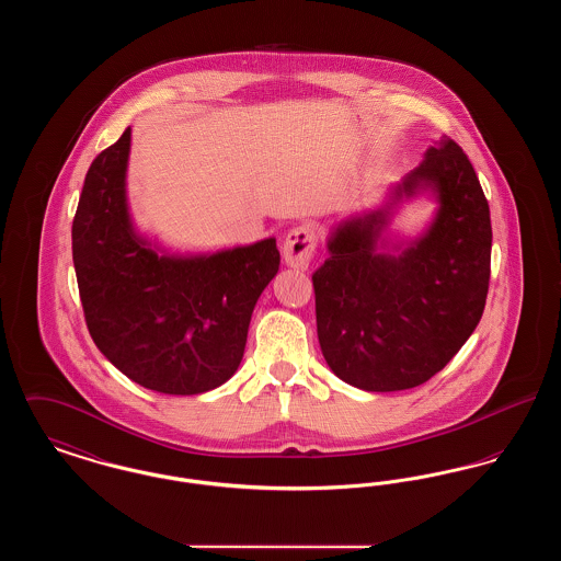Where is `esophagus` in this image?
I'll return each instance as SVG.
<instances>
[{
	"label": "esophagus",
	"instance_id": "1",
	"mask_svg": "<svg viewBox=\"0 0 561 561\" xmlns=\"http://www.w3.org/2000/svg\"><path fill=\"white\" fill-rule=\"evenodd\" d=\"M318 248V233L311 225H298L284 240V261L294 268H307L311 265Z\"/></svg>",
	"mask_w": 561,
	"mask_h": 561
}]
</instances>
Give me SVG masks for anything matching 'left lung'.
<instances>
[{
	"label": "left lung",
	"instance_id": "obj_1",
	"mask_svg": "<svg viewBox=\"0 0 561 561\" xmlns=\"http://www.w3.org/2000/svg\"><path fill=\"white\" fill-rule=\"evenodd\" d=\"M433 188L439 210L398 256L378 254L387 210L355 218L328 241L313 273L321 353L332 373L364 391H403L439 373L480 323L492 225L467 153L453 138L428 147L396 197Z\"/></svg>",
	"mask_w": 561,
	"mask_h": 561
}]
</instances>
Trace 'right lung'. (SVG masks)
<instances>
[{
  "label": "right lung",
  "instance_id": "obj_1",
  "mask_svg": "<svg viewBox=\"0 0 561 561\" xmlns=\"http://www.w3.org/2000/svg\"><path fill=\"white\" fill-rule=\"evenodd\" d=\"M130 128L90 163L73 218V265L94 345L145 389L197 396L229 380L254 305L279 268L273 238L210 256H160L126 204Z\"/></svg>",
  "mask_w": 561,
  "mask_h": 561
}]
</instances>
